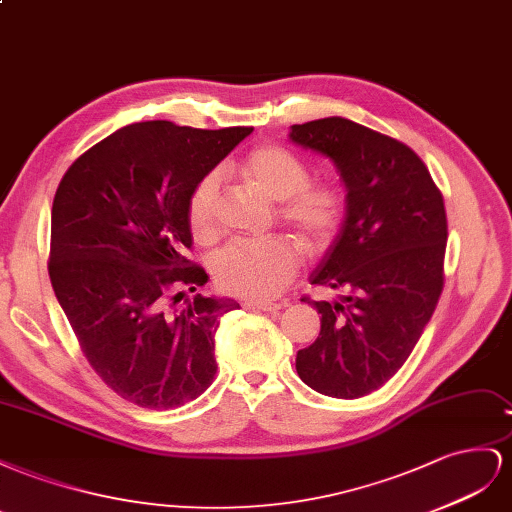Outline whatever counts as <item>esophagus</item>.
<instances>
[{
	"instance_id": "obj_1",
	"label": "esophagus",
	"mask_w": 512,
	"mask_h": 512,
	"mask_svg": "<svg viewBox=\"0 0 512 512\" xmlns=\"http://www.w3.org/2000/svg\"><path fill=\"white\" fill-rule=\"evenodd\" d=\"M248 311H279L281 304L276 302H244Z\"/></svg>"
}]
</instances>
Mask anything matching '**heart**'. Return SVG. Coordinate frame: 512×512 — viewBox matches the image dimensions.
Masks as SVG:
<instances>
[{
	"label": "heart",
	"instance_id": "1",
	"mask_svg": "<svg viewBox=\"0 0 512 512\" xmlns=\"http://www.w3.org/2000/svg\"><path fill=\"white\" fill-rule=\"evenodd\" d=\"M240 175L248 186L270 201H279V216L319 253L334 240L345 216V195L332 182H311V167L283 145L261 143L240 160ZM186 218L199 242H212L221 233L218 178L208 173L193 188ZM302 248L289 236L264 242L231 244L214 259V281L225 294L248 302L276 298L298 274Z\"/></svg>",
	"mask_w": 512,
	"mask_h": 512
}]
</instances>
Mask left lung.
<instances>
[{
    "mask_svg": "<svg viewBox=\"0 0 512 512\" xmlns=\"http://www.w3.org/2000/svg\"><path fill=\"white\" fill-rule=\"evenodd\" d=\"M291 141L334 160L347 216L311 285L321 330L296 356L306 386L337 399L382 388L410 358L444 289L446 208L427 165L405 143L345 118L291 126Z\"/></svg>",
    "mask_w": 512,
    "mask_h": 512,
    "instance_id": "1",
    "label": "left lung"
}]
</instances>
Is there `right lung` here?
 I'll use <instances>...</instances> for the list:
<instances>
[{
	"instance_id": "right-lung-1",
	"label": "right lung",
	"mask_w": 512,
	"mask_h": 512,
	"mask_svg": "<svg viewBox=\"0 0 512 512\" xmlns=\"http://www.w3.org/2000/svg\"><path fill=\"white\" fill-rule=\"evenodd\" d=\"M251 133L130 124L83 152L57 186L49 279L90 367L128 403L173 410L212 384L218 317L240 304L197 294L175 306L208 283L186 257V203Z\"/></svg>"
}]
</instances>
